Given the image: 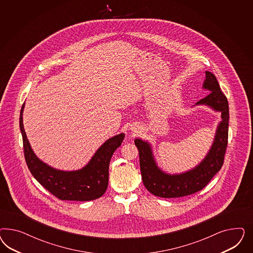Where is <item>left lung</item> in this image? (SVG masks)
<instances>
[{
    "mask_svg": "<svg viewBox=\"0 0 253 253\" xmlns=\"http://www.w3.org/2000/svg\"><path fill=\"white\" fill-rule=\"evenodd\" d=\"M203 88L210 92L204 98L199 100L197 105H207L216 111H221L222 121L218 126L210 152L196 168L182 174L169 175L164 173L154 161L150 145L141 139L134 140L139 151L143 183L146 189L157 197L181 198L200 191L222 168L228 144V101L222 92L216 77L210 71H206Z\"/></svg>",
    "mask_w": 253,
    "mask_h": 253,
    "instance_id": "1",
    "label": "left lung"
}]
</instances>
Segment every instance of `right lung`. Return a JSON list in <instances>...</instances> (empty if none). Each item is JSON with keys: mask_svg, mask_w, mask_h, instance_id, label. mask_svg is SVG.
<instances>
[{"mask_svg": "<svg viewBox=\"0 0 253 253\" xmlns=\"http://www.w3.org/2000/svg\"><path fill=\"white\" fill-rule=\"evenodd\" d=\"M24 104L20 110L19 126L23 138L24 156L31 174L46 190L61 200L89 201L104 195L108 184V167L116 149L122 145L124 134L108 139L94 154L84 168L63 171L51 168L33 153L23 126Z\"/></svg>", "mask_w": 253, "mask_h": 253, "instance_id": "add662e5", "label": "right lung"}]
</instances>
